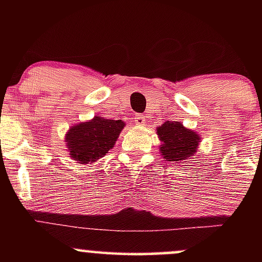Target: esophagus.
<instances>
[{"label": "esophagus", "instance_id": "obj_1", "mask_svg": "<svg viewBox=\"0 0 262 262\" xmlns=\"http://www.w3.org/2000/svg\"><path fill=\"white\" fill-rule=\"evenodd\" d=\"M134 122H135V125L143 127V125H145V123H146L145 116H143V114H137V116H135V118H134Z\"/></svg>", "mask_w": 262, "mask_h": 262}]
</instances>
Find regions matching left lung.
Returning a JSON list of instances; mask_svg holds the SVG:
<instances>
[{"label": "left lung", "instance_id": "obj_1", "mask_svg": "<svg viewBox=\"0 0 262 262\" xmlns=\"http://www.w3.org/2000/svg\"><path fill=\"white\" fill-rule=\"evenodd\" d=\"M160 140V154L167 161L181 162L197 152L201 143V135L192 129L186 128L181 122L162 123L156 128Z\"/></svg>", "mask_w": 262, "mask_h": 262}]
</instances>
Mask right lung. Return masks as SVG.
I'll return each instance as SVG.
<instances>
[{
  "label": "right lung",
  "mask_w": 262,
  "mask_h": 262,
  "mask_svg": "<svg viewBox=\"0 0 262 262\" xmlns=\"http://www.w3.org/2000/svg\"><path fill=\"white\" fill-rule=\"evenodd\" d=\"M124 122L96 114L92 119L75 124L65 134L70 158L77 164H93L103 158L118 139Z\"/></svg>",
  "instance_id": "1"
}]
</instances>
